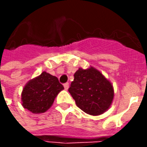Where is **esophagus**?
<instances>
[{
  "instance_id": "1",
  "label": "esophagus",
  "mask_w": 147,
  "mask_h": 147,
  "mask_svg": "<svg viewBox=\"0 0 147 147\" xmlns=\"http://www.w3.org/2000/svg\"><path fill=\"white\" fill-rule=\"evenodd\" d=\"M64 89L67 90V89H68V88H69V83H64Z\"/></svg>"
}]
</instances>
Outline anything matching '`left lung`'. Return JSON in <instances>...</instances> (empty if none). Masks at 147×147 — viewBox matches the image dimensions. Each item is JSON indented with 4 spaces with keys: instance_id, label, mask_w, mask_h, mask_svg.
<instances>
[{
    "instance_id": "8db88e82",
    "label": "left lung",
    "mask_w": 147,
    "mask_h": 147,
    "mask_svg": "<svg viewBox=\"0 0 147 147\" xmlns=\"http://www.w3.org/2000/svg\"><path fill=\"white\" fill-rule=\"evenodd\" d=\"M68 91L76 105L86 113L99 116L108 110L114 98L110 81L95 67H80L74 74Z\"/></svg>"
}]
</instances>
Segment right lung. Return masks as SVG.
<instances>
[{
    "label": "right lung",
    "mask_w": 147,
    "mask_h": 147,
    "mask_svg": "<svg viewBox=\"0 0 147 147\" xmlns=\"http://www.w3.org/2000/svg\"><path fill=\"white\" fill-rule=\"evenodd\" d=\"M64 86L56 76L43 71L29 80L21 93V103L34 114L45 113L51 107L56 97Z\"/></svg>",
    "instance_id": "1"
}]
</instances>
